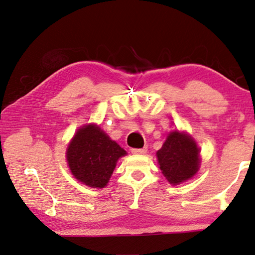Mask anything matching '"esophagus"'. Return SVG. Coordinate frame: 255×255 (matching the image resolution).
I'll use <instances>...</instances> for the list:
<instances>
[{"mask_svg": "<svg viewBox=\"0 0 255 255\" xmlns=\"http://www.w3.org/2000/svg\"><path fill=\"white\" fill-rule=\"evenodd\" d=\"M131 152L133 154H144L146 152V149L145 148H142V149H131Z\"/></svg>", "mask_w": 255, "mask_h": 255, "instance_id": "1", "label": "esophagus"}]
</instances>
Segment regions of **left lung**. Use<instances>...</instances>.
I'll return each instance as SVG.
<instances>
[{"label":"left lung","instance_id":"obj_1","mask_svg":"<svg viewBox=\"0 0 255 255\" xmlns=\"http://www.w3.org/2000/svg\"><path fill=\"white\" fill-rule=\"evenodd\" d=\"M157 157L162 175L171 185L190 179L199 169V148L185 132L176 130L169 133Z\"/></svg>","mask_w":255,"mask_h":255}]
</instances>
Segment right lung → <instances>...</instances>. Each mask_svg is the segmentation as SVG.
Returning <instances> with one entry per match:
<instances>
[{"label":"right lung","mask_w":255,"mask_h":255,"mask_svg":"<svg viewBox=\"0 0 255 255\" xmlns=\"http://www.w3.org/2000/svg\"><path fill=\"white\" fill-rule=\"evenodd\" d=\"M127 154L115 141L96 124L78 128L66 151L73 176L92 188H104L118 160Z\"/></svg>","instance_id":"add662e5"}]
</instances>
